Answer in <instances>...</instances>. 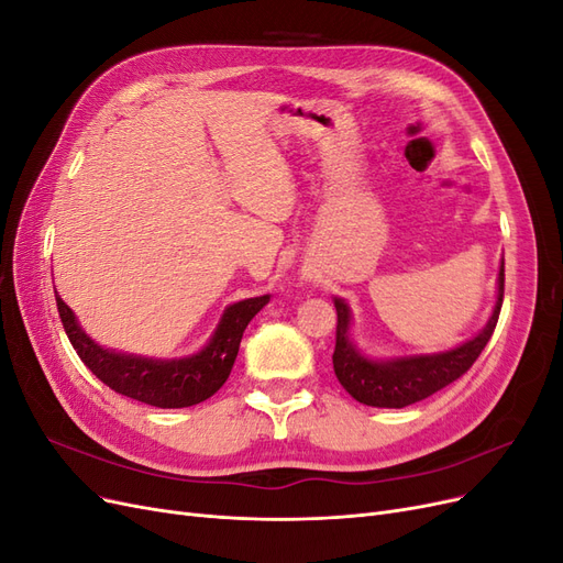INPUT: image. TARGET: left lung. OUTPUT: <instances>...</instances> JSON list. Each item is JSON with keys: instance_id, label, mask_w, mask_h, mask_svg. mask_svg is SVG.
I'll use <instances>...</instances> for the list:
<instances>
[{"instance_id": "left-lung-1", "label": "left lung", "mask_w": 563, "mask_h": 563, "mask_svg": "<svg viewBox=\"0 0 563 563\" xmlns=\"http://www.w3.org/2000/svg\"><path fill=\"white\" fill-rule=\"evenodd\" d=\"M505 294V258L498 269V291L496 305L486 321V327L472 335L465 343H460L444 352L432 354H404L378 360L364 350L356 347L352 340V310L343 298H333L338 312L335 329V352H333V371L350 395L366 406L378 408H404L416 401L432 397L441 387L451 385L476 362L486 343L496 331L498 314L503 308Z\"/></svg>"}]
</instances>
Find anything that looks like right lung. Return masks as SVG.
<instances>
[{
    "instance_id": "obj_1",
    "label": "right lung",
    "mask_w": 563,
    "mask_h": 563,
    "mask_svg": "<svg viewBox=\"0 0 563 563\" xmlns=\"http://www.w3.org/2000/svg\"><path fill=\"white\" fill-rule=\"evenodd\" d=\"M267 302L269 294L228 305L209 343L201 350L178 360H157L98 345L56 294L63 329L93 376L119 395L157 408H185L213 397L230 376L244 329Z\"/></svg>"
}]
</instances>
